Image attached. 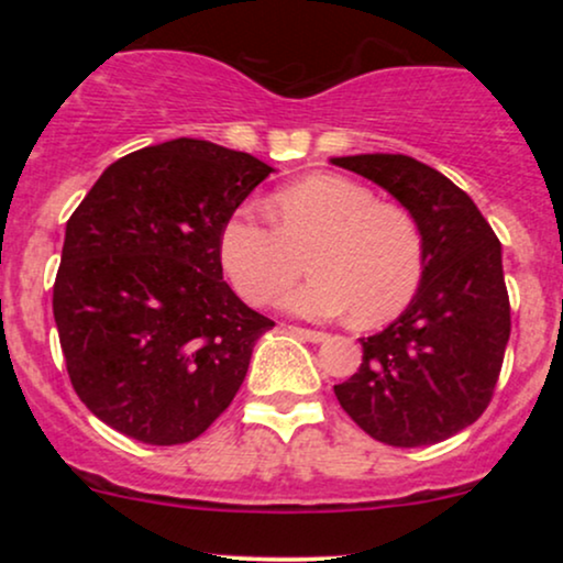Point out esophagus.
<instances>
[{
  "mask_svg": "<svg viewBox=\"0 0 563 563\" xmlns=\"http://www.w3.org/2000/svg\"><path fill=\"white\" fill-rule=\"evenodd\" d=\"M290 333L299 335L301 341H309V344H322V341H328V333L309 331V328H290Z\"/></svg>",
  "mask_w": 563,
  "mask_h": 563,
  "instance_id": "esophagus-1",
  "label": "esophagus"
}]
</instances>
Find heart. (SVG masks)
Listing matches in <instances>:
<instances>
[{"mask_svg": "<svg viewBox=\"0 0 563 563\" xmlns=\"http://www.w3.org/2000/svg\"><path fill=\"white\" fill-rule=\"evenodd\" d=\"M275 224L238 209L219 230V264L251 303H269L303 269L314 277L283 299L290 314L331 320L354 312L360 325L397 318L416 299L426 249L405 209L335 174H314L269 198Z\"/></svg>", "mask_w": 563, "mask_h": 563, "instance_id": "heart-1", "label": "heart"}]
</instances>
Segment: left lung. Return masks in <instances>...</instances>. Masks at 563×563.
<instances>
[{
  "label": "left lung",
  "mask_w": 563,
  "mask_h": 563,
  "mask_svg": "<svg viewBox=\"0 0 563 563\" xmlns=\"http://www.w3.org/2000/svg\"><path fill=\"white\" fill-rule=\"evenodd\" d=\"M384 187L423 235L416 299L380 333L360 339L363 365L335 399L354 423L391 448H423L487 410L510 335L503 249L476 203L442 172L410 156L331 158Z\"/></svg>",
  "instance_id": "8db88e82"
}]
</instances>
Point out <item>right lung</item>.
Returning <instances> with one entry per match:
<instances>
[{
  "label": "right lung",
  "mask_w": 563,
  "mask_h": 563,
  "mask_svg": "<svg viewBox=\"0 0 563 563\" xmlns=\"http://www.w3.org/2000/svg\"><path fill=\"white\" fill-rule=\"evenodd\" d=\"M275 169L179 137L108 166L66 224L53 288L70 384L145 444H185L228 410L273 320L222 280L219 230Z\"/></svg>",
  "instance_id": "obj_1"
}]
</instances>
